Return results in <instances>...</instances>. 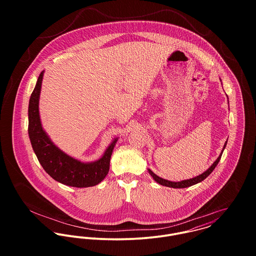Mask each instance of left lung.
<instances>
[{
    "label": "left lung",
    "mask_w": 256,
    "mask_h": 256,
    "mask_svg": "<svg viewBox=\"0 0 256 256\" xmlns=\"http://www.w3.org/2000/svg\"><path fill=\"white\" fill-rule=\"evenodd\" d=\"M226 143H228V140H226V142L224 143V148H222V152H220L218 158L213 162V164H212L206 172H204L203 174H199V176H195V178H193L185 180H182V182H170V180H164V178L158 176H156V174H154L150 168H148V174H150V176L154 178V180L156 182H158V184H160V185H164V186H168V187H172V188H186V187L192 186V185H194V184H197V183L203 182L207 176H209L212 174V172L215 170V168H216L217 164H219L220 156H222V154L224 148L226 146Z\"/></svg>",
    "instance_id": "left-lung-1"
}]
</instances>
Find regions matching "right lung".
Wrapping results in <instances>:
<instances>
[{
	"instance_id": "1",
	"label": "right lung",
	"mask_w": 256,
	"mask_h": 256,
	"mask_svg": "<svg viewBox=\"0 0 256 256\" xmlns=\"http://www.w3.org/2000/svg\"><path fill=\"white\" fill-rule=\"evenodd\" d=\"M44 71L37 80L28 104V136L44 170L56 182L73 187H90L102 182L110 170V158L118 138H114L100 158L84 162L56 146L42 127L39 98Z\"/></svg>"
}]
</instances>
